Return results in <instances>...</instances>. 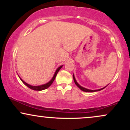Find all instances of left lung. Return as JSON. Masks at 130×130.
Wrapping results in <instances>:
<instances>
[{
    "mask_svg": "<svg viewBox=\"0 0 130 130\" xmlns=\"http://www.w3.org/2000/svg\"><path fill=\"white\" fill-rule=\"evenodd\" d=\"M73 79H74V83H75V84L76 85V86H77V87H78L79 88V89H80V90H83V91H84V92H96V91H100V90H103V89H104V88H105L106 87H106H103V88H102V89H98V90H90V89H86V88H84V87H82V86H80V85L78 83H77L75 77H74V74H73Z\"/></svg>",
    "mask_w": 130,
    "mask_h": 130,
    "instance_id": "obj_1",
    "label": "left lung"
}]
</instances>
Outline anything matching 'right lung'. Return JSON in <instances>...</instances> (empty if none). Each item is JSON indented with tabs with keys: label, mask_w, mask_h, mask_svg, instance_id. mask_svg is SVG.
<instances>
[{
	"label": "right lung",
	"mask_w": 130,
	"mask_h": 130,
	"mask_svg": "<svg viewBox=\"0 0 130 130\" xmlns=\"http://www.w3.org/2000/svg\"><path fill=\"white\" fill-rule=\"evenodd\" d=\"M62 66H63V65H62V66L59 67V68H57V69L56 70V72H55L54 75V76L53 77V78L51 79V80L50 82H48V83H46V84H45L41 85V86H31V85L27 84V83H26V82L24 81V80H22L21 78H20V77H19V78H20V79L22 80V82L24 83V84L26 85V86H27V87H29V88H30V89H32V90H38V91L43 90H44V89H47V88L50 87L51 85L53 84L54 80L55 78H56V76H57V73L59 72V70L61 69V68H62Z\"/></svg>",
	"instance_id": "obj_1"
}]
</instances>
